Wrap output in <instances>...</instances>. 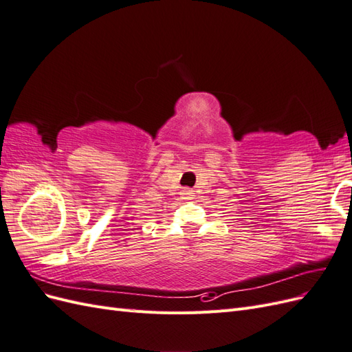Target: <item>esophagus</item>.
<instances>
[{
    "mask_svg": "<svg viewBox=\"0 0 352 352\" xmlns=\"http://www.w3.org/2000/svg\"><path fill=\"white\" fill-rule=\"evenodd\" d=\"M182 195H184V197H186V198H189V195H190V190H189V189H184Z\"/></svg>",
    "mask_w": 352,
    "mask_h": 352,
    "instance_id": "1",
    "label": "esophagus"
}]
</instances>
